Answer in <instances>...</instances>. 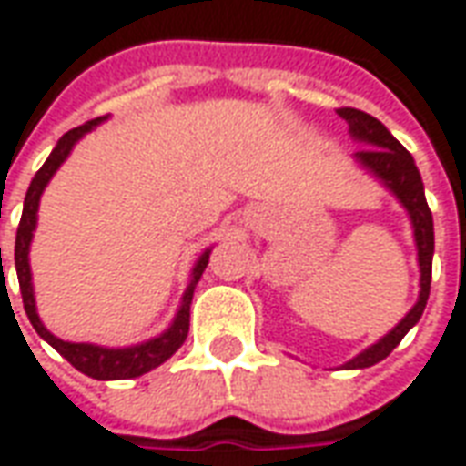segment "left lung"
I'll use <instances>...</instances> for the list:
<instances>
[{
	"label": "left lung",
	"instance_id": "left-lung-1",
	"mask_svg": "<svg viewBox=\"0 0 466 466\" xmlns=\"http://www.w3.org/2000/svg\"><path fill=\"white\" fill-rule=\"evenodd\" d=\"M338 116L346 120L353 138L366 143V148L356 151L358 161L391 188L393 194L399 197V201L406 207V211L411 214L416 249H419V267H421V292H419V300L409 310V315L386 338H380L376 346H370L369 350H363L360 356L346 363V369H369L373 363L383 360L393 348L401 343L403 335L419 323V318L424 312L426 300H429V288H431L434 219H431V211H429V204H426L424 184H421V174L416 168L414 158L401 143L393 138L389 128L379 118H373V116L358 108H338Z\"/></svg>",
	"mask_w": 466,
	"mask_h": 466
}]
</instances>
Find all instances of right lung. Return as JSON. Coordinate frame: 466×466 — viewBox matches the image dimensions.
Returning a JSON list of instances; mask_svg holds the SVG:
<instances>
[{
    "instance_id": "right-lung-1",
    "label": "right lung",
    "mask_w": 466,
    "mask_h": 466,
    "mask_svg": "<svg viewBox=\"0 0 466 466\" xmlns=\"http://www.w3.org/2000/svg\"><path fill=\"white\" fill-rule=\"evenodd\" d=\"M100 120H106V116L100 118H93L77 126L73 131H67L57 141V146L52 148V154L47 156V161L42 164V168L35 174L32 184L27 188V197H25V209H22V219H19L17 227V242H15V267H17V278H19V289H22V302H25V312H27L29 323L32 328L40 333V338H45L60 356L73 363L75 369L80 373H86L90 379L97 380H118V379H136V376H143L148 370H154L156 366H161L164 360L177 353L178 348L184 346L188 335V305H191V298H194V288L199 282L201 272L209 265V252H204L199 257V262L191 272V285H188L187 295L181 300V308L177 312V320L174 325L166 330L164 335H158L148 343H141V346L133 348H100L90 346V343H67V340H60L40 323V315H37V308H35V292H32V275H29V242H32V232H35V224H37V207H40V197L47 181L52 178V174L60 168L67 154L73 151V146L77 138H83L93 126H97ZM0 265H2V249H0Z\"/></svg>"
}]
</instances>
